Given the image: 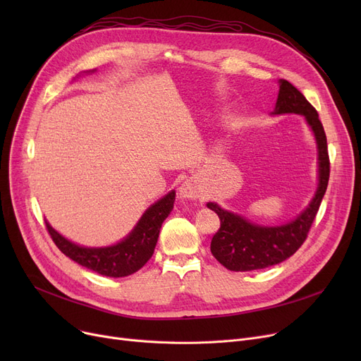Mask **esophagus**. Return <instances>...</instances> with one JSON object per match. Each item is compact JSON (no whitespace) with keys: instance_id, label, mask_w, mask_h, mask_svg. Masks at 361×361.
I'll return each instance as SVG.
<instances>
[{"instance_id":"34e87169","label":"esophagus","mask_w":361,"mask_h":361,"mask_svg":"<svg viewBox=\"0 0 361 361\" xmlns=\"http://www.w3.org/2000/svg\"><path fill=\"white\" fill-rule=\"evenodd\" d=\"M178 192H180V197L181 199H188V200H195L196 197H197V185L195 184V181H192V180H188V181H184L181 185H180V188H178Z\"/></svg>"}]
</instances>
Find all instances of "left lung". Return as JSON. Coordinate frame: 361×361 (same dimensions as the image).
<instances>
[{
  "label": "left lung",
  "instance_id": "1",
  "mask_svg": "<svg viewBox=\"0 0 361 361\" xmlns=\"http://www.w3.org/2000/svg\"><path fill=\"white\" fill-rule=\"evenodd\" d=\"M301 114L312 127L319 149V187L307 209L295 221L281 226H259L224 211L216 203H207L221 219V226L211 243V252L226 269L244 272L278 264L293 256L306 241L312 224L325 196L331 162L324 126L314 106L288 80H279L275 114Z\"/></svg>",
  "mask_w": 361,
  "mask_h": 361
}]
</instances>
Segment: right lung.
<instances>
[{
  "label": "right lung",
  "mask_w": 361,
  "mask_h": 361,
  "mask_svg": "<svg viewBox=\"0 0 361 361\" xmlns=\"http://www.w3.org/2000/svg\"><path fill=\"white\" fill-rule=\"evenodd\" d=\"M174 200L176 192L168 193L149 207L124 241L104 249L80 247L60 235L48 222L45 224L52 241L67 257L99 275L120 278L137 272L154 255L161 225L173 211Z\"/></svg>",
  "instance_id": "add662e5"
}]
</instances>
